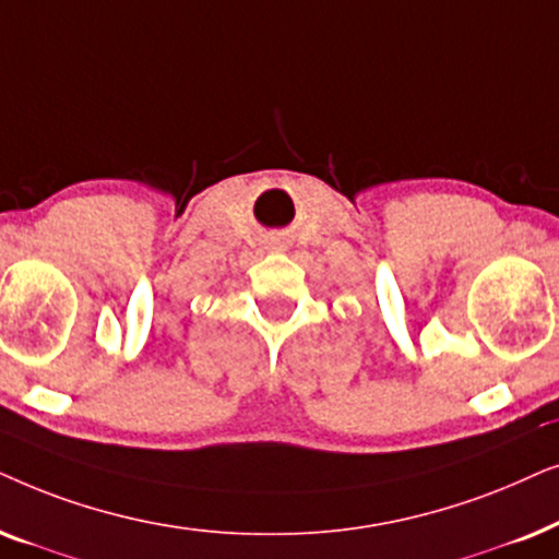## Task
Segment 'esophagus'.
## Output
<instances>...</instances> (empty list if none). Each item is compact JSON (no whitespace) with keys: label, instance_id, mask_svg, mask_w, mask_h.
I'll return each instance as SVG.
<instances>
[{"label":"esophagus","instance_id":"1","mask_svg":"<svg viewBox=\"0 0 559 559\" xmlns=\"http://www.w3.org/2000/svg\"><path fill=\"white\" fill-rule=\"evenodd\" d=\"M278 248H286V242H284V240H281V242H278Z\"/></svg>","mask_w":559,"mask_h":559}]
</instances>
